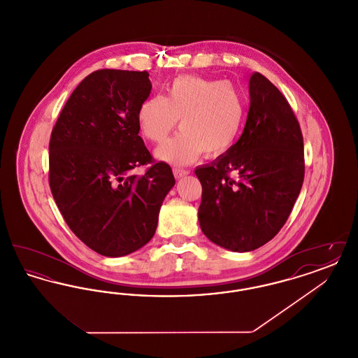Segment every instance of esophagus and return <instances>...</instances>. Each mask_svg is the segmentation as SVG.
I'll return each mask as SVG.
<instances>
[{"label": "esophagus", "mask_w": 358, "mask_h": 358, "mask_svg": "<svg viewBox=\"0 0 358 358\" xmlns=\"http://www.w3.org/2000/svg\"><path fill=\"white\" fill-rule=\"evenodd\" d=\"M173 173H174V177H176V178H178V180L189 174V171H185V169H177V168H176V169H173Z\"/></svg>", "instance_id": "obj_1"}]
</instances>
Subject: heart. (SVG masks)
I'll list each match as a JSON object with an SVG mask.
<instances>
[{
  "mask_svg": "<svg viewBox=\"0 0 358 358\" xmlns=\"http://www.w3.org/2000/svg\"><path fill=\"white\" fill-rule=\"evenodd\" d=\"M245 117L243 94L231 82L184 75L168 87L166 96L141 103L138 126L149 141L166 139L180 120L181 131L162 143L155 155L171 165H187L201 154L219 157L238 141Z\"/></svg>",
  "mask_w": 358,
  "mask_h": 358,
  "instance_id": "obj_1",
  "label": "heart"
}]
</instances>
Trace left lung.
<instances>
[{
  "mask_svg": "<svg viewBox=\"0 0 358 358\" xmlns=\"http://www.w3.org/2000/svg\"><path fill=\"white\" fill-rule=\"evenodd\" d=\"M250 110L238 142L194 173L203 185L199 222L212 243L235 252L264 245L289 219L305 177L303 138L282 92L250 78Z\"/></svg>",
  "mask_w": 358,
  "mask_h": 358,
  "instance_id": "obj_1",
  "label": "left lung"
}]
</instances>
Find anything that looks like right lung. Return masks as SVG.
<instances>
[{"label": "right lung", "mask_w": 358, "mask_h": 358, "mask_svg": "<svg viewBox=\"0 0 358 358\" xmlns=\"http://www.w3.org/2000/svg\"><path fill=\"white\" fill-rule=\"evenodd\" d=\"M150 91L146 71H95L71 94L52 130V196L71 231L103 256L148 244L176 184L165 162L133 173L152 162L136 118Z\"/></svg>", "instance_id": "obj_1"}]
</instances>
